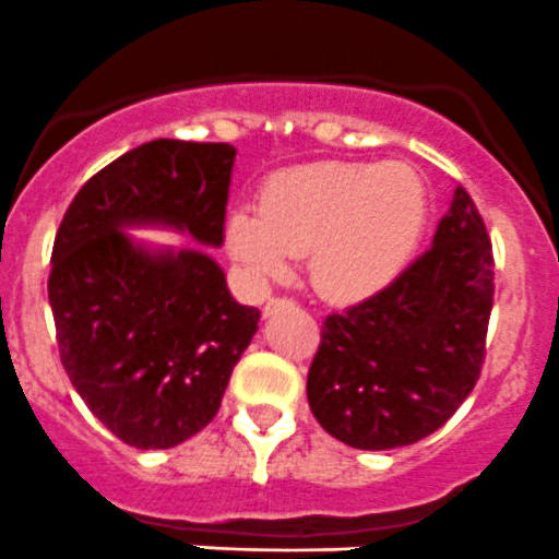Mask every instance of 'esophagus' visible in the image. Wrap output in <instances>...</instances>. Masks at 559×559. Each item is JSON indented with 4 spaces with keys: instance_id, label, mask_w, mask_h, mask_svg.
<instances>
[{
    "instance_id": "esophagus-1",
    "label": "esophagus",
    "mask_w": 559,
    "mask_h": 559,
    "mask_svg": "<svg viewBox=\"0 0 559 559\" xmlns=\"http://www.w3.org/2000/svg\"><path fill=\"white\" fill-rule=\"evenodd\" d=\"M294 305V301L290 299H280V296H274V299H269L265 301V307H263V316L269 318V316H274V312H280L283 310V307H290Z\"/></svg>"
}]
</instances>
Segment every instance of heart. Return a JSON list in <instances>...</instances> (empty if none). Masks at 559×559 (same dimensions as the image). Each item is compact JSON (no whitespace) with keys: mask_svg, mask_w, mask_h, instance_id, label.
<instances>
[{"mask_svg":"<svg viewBox=\"0 0 559 559\" xmlns=\"http://www.w3.org/2000/svg\"><path fill=\"white\" fill-rule=\"evenodd\" d=\"M428 225V189L406 164L321 162L280 169L258 211H233L230 258L254 280H283L310 252V280L326 299L354 305L406 271Z\"/></svg>","mask_w":559,"mask_h":559,"instance_id":"b5f03b06","label":"heart"}]
</instances>
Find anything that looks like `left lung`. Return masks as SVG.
Here are the masks:
<instances>
[{
    "instance_id": "obj_1",
    "label": "left lung",
    "mask_w": 559,
    "mask_h": 559,
    "mask_svg": "<svg viewBox=\"0 0 559 559\" xmlns=\"http://www.w3.org/2000/svg\"><path fill=\"white\" fill-rule=\"evenodd\" d=\"M493 249L464 186L433 247L390 288L323 321L307 401L326 433L356 450L414 444L469 397L486 362Z\"/></svg>"
}]
</instances>
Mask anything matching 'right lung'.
Masks as SVG:
<instances>
[{"label": "right lung", "instance_id": "obj_1", "mask_svg": "<svg viewBox=\"0 0 559 559\" xmlns=\"http://www.w3.org/2000/svg\"><path fill=\"white\" fill-rule=\"evenodd\" d=\"M236 147L153 140L76 191L51 249L62 368L90 412L140 450L186 442L216 417L258 332L203 252H147L123 227L169 225L219 247Z\"/></svg>", "mask_w": 559, "mask_h": 559}]
</instances>
